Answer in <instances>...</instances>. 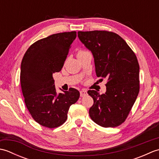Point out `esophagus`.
Masks as SVG:
<instances>
[{"mask_svg":"<svg viewBox=\"0 0 159 159\" xmlns=\"http://www.w3.org/2000/svg\"><path fill=\"white\" fill-rule=\"evenodd\" d=\"M87 94H88V93H87V92H86L85 90H83H83H81V91H80V96H81V97L85 96L87 95Z\"/></svg>","mask_w":159,"mask_h":159,"instance_id":"1","label":"esophagus"}]
</instances>
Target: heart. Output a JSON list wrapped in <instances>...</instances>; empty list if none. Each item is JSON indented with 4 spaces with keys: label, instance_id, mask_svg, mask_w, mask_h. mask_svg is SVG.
Returning <instances> with one entry per match:
<instances>
[{
    "label": "heart",
    "instance_id": "1",
    "mask_svg": "<svg viewBox=\"0 0 159 159\" xmlns=\"http://www.w3.org/2000/svg\"><path fill=\"white\" fill-rule=\"evenodd\" d=\"M85 52V51H84V50H80V51H79V52H78V54L83 53V52Z\"/></svg>",
    "mask_w": 159,
    "mask_h": 159
}]
</instances>
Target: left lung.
<instances>
[{
    "mask_svg": "<svg viewBox=\"0 0 159 159\" xmlns=\"http://www.w3.org/2000/svg\"><path fill=\"white\" fill-rule=\"evenodd\" d=\"M78 36L93 54L96 76L107 79L105 93L87 92L93 100L89 111L91 119L104 128L120 126L139 92V65L135 54L113 32L79 31Z\"/></svg>",
    "mask_w": 159,
    "mask_h": 159,
    "instance_id": "1",
    "label": "left lung"
}]
</instances>
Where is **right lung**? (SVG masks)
Listing matches in <instances>:
<instances>
[{
    "instance_id": "1",
    "label": "right lung",
    "mask_w": 159,
    "mask_h": 159,
    "mask_svg": "<svg viewBox=\"0 0 159 159\" xmlns=\"http://www.w3.org/2000/svg\"><path fill=\"white\" fill-rule=\"evenodd\" d=\"M76 32L55 33L33 43L23 57L20 83L26 107L36 122L54 128L66 121L80 93L70 88L57 93L52 74L61 70Z\"/></svg>"
}]
</instances>
